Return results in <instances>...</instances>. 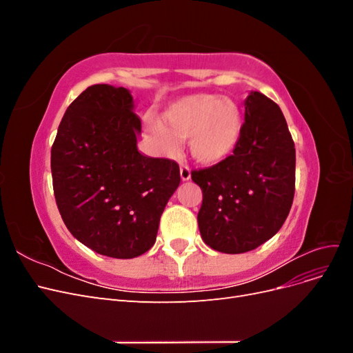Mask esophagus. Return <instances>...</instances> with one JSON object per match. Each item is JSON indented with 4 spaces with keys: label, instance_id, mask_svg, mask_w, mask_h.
<instances>
[{
    "label": "esophagus",
    "instance_id": "obj_1",
    "mask_svg": "<svg viewBox=\"0 0 353 353\" xmlns=\"http://www.w3.org/2000/svg\"><path fill=\"white\" fill-rule=\"evenodd\" d=\"M179 175L183 181H188L191 178V169L187 165H183L179 169Z\"/></svg>",
    "mask_w": 353,
    "mask_h": 353
}]
</instances>
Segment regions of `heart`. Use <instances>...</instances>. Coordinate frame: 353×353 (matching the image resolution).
Wrapping results in <instances>:
<instances>
[{
	"label": "heart",
	"instance_id": "obj_1",
	"mask_svg": "<svg viewBox=\"0 0 353 353\" xmlns=\"http://www.w3.org/2000/svg\"><path fill=\"white\" fill-rule=\"evenodd\" d=\"M243 132L239 104L215 94H191L172 103L162 121H148L147 134L160 152L172 154L178 141H187L197 163L212 166L228 159Z\"/></svg>",
	"mask_w": 353,
	"mask_h": 353
}]
</instances>
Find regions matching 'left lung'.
Here are the masks:
<instances>
[{
  "label": "left lung",
  "mask_w": 353,
  "mask_h": 353,
  "mask_svg": "<svg viewBox=\"0 0 353 353\" xmlns=\"http://www.w3.org/2000/svg\"><path fill=\"white\" fill-rule=\"evenodd\" d=\"M240 143L210 168L193 170L201 188V239L222 253L259 248L283 227L294 197L296 150L279 104L252 91Z\"/></svg>",
  "instance_id": "obj_1"
}]
</instances>
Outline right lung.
I'll return each mask as SVG.
<instances>
[{
  "label": "right lung",
  "instance_id": "right-lung-1",
  "mask_svg": "<svg viewBox=\"0 0 353 353\" xmlns=\"http://www.w3.org/2000/svg\"><path fill=\"white\" fill-rule=\"evenodd\" d=\"M141 121L132 95L91 85L68 108L51 147V175L63 222L87 248L116 259L152 249L160 216L179 185L175 160L137 148Z\"/></svg>",
  "mask_w": 353,
  "mask_h": 353
}]
</instances>
